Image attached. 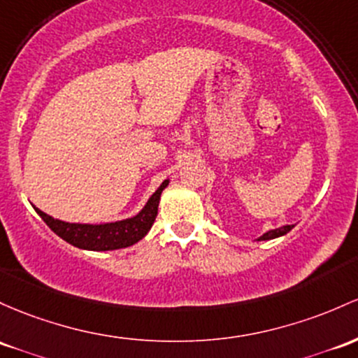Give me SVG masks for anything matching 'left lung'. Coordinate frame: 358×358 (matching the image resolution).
Returning <instances> with one entry per match:
<instances>
[{
    "mask_svg": "<svg viewBox=\"0 0 358 358\" xmlns=\"http://www.w3.org/2000/svg\"><path fill=\"white\" fill-rule=\"evenodd\" d=\"M294 226H282L278 227V229H272L268 231V233H265L263 236L258 238V241H265V239H273V238H278V236H284V234H287L290 229H292Z\"/></svg>",
    "mask_w": 358,
    "mask_h": 358,
    "instance_id": "1",
    "label": "left lung"
}]
</instances>
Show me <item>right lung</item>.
Instances as JSON below:
<instances>
[{
    "label": "right lung",
    "instance_id": "1",
    "mask_svg": "<svg viewBox=\"0 0 358 358\" xmlns=\"http://www.w3.org/2000/svg\"><path fill=\"white\" fill-rule=\"evenodd\" d=\"M168 185V180L161 183V187L151 199L148 200L146 207L131 219L119 222H110V224H71L59 221V219L50 217L45 212H42L37 207H34L35 212L44 219V222L59 238L68 241L69 245L78 246L83 250H93V251H107V250H119L127 248V246L134 245V243L143 239L151 229L152 222H155L156 215H158V206L161 192Z\"/></svg>",
    "mask_w": 358,
    "mask_h": 358
}]
</instances>
